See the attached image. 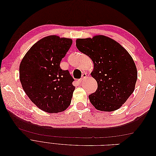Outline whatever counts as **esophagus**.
I'll return each mask as SVG.
<instances>
[{"mask_svg":"<svg viewBox=\"0 0 156 156\" xmlns=\"http://www.w3.org/2000/svg\"><path fill=\"white\" fill-rule=\"evenodd\" d=\"M86 77H87V74H86V73H83V74L82 75V77H81V79H80L78 80L79 83H81V82L83 81V80H84V79H86Z\"/></svg>","mask_w":156,"mask_h":156,"instance_id":"34e87169","label":"esophagus"}]
</instances>
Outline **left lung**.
I'll return each instance as SVG.
<instances>
[{"instance_id":"1","label":"left lung","mask_w":156,"mask_h":156,"mask_svg":"<svg viewBox=\"0 0 156 156\" xmlns=\"http://www.w3.org/2000/svg\"><path fill=\"white\" fill-rule=\"evenodd\" d=\"M76 47L94 63L91 75L98 89L88 96L90 101L98 111L119 109L133 92L137 79L131 55L117 41L103 35L77 39Z\"/></svg>"}]
</instances>
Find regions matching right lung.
<instances>
[{"label":"right lung","instance_id":"1","mask_svg":"<svg viewBox=\"0 0 156 156\" xmlns=\"http://www.w3.org/2000/svg\"><path fill=\"white\" fill-rule=\"evenodd\" d=\"M72 40L52 35L44 37L28 51L20 66V79L27 95L41 110L49 113L65 111L75 87L68 70L60 64Z\"/></svg>","mask_w":156,"mask_h":156}]
</instances>
